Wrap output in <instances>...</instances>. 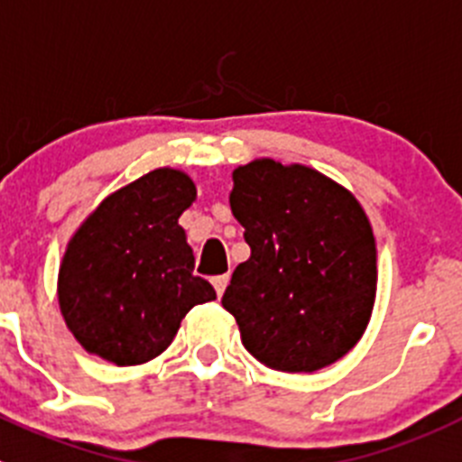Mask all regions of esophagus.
Returning a JSON list of instances; mask_svg holds the SVG:
<instances>
[{
    "label": "esophagus",
    "mask_w": 462,
    "mask_h": 462,
    "mask_svg": "<svg viewBox=\"0 0 462 462\" xmlns=\"http://www.w3.org/2000/svg\"><path fill=\"white\" fill-rule=\"evenodd\" d=\"M211 282H214L216 294H218V297H223V292H226V288H227V282H230V276H227V273H221V276L211 278Z\"/></svg>",
    "instance_id": "obj_1"
}]
</instances>
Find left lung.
<instances>
[{"label": "left lung", "mask_w": 462, "mask_h": 462, "mask_svg": "<svg viewBox=\"0 0 462 462\" xmlns=\"http://www.w3.org/2000/svg\"><path fill=\"white\" fill-rule=\"evenodd\" d=\"M232 180L230 207L251 257L221 301L241 343L273 371L334 364L361 338L375 301V236L364 209L306 165L262 159Z\"/></svg>", "instance_id": "8db88e82"}]
</instances>
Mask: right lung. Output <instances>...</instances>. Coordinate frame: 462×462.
Here are the masks:
<instances>
[{
  "mask_svg": "<svg viewBox=\"0 0 462 462\" xmlns=\"http://www.w3.org/2000/svg\"><path fill=\"white\" fill-rule=\"evenodd\" d=\"M195 184L159 168L107 195L69 241L60 267L66 327L91 355L117 365L159 356L193 306L214 301L180 216Z\"/></svg>",
  "mask_w": 462,
  "mask_h": 462,
  "instance_id": "1",
  "label": "right lung"
}]
</instances>
